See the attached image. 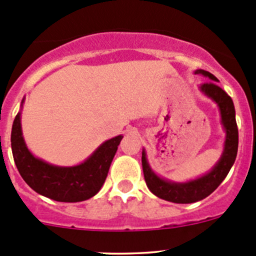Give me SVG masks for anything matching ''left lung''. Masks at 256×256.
<instances>
[{
	"label": "left lung",
	"instance_id": "obj_1",
	"mask_svg": "<svg viewBox=\"0 0 256 256\" xmlns=\"http://www.w3.org/2000/svg\"><path fill=\"white\" fill-rule=\"evenodd\" d=\"M196 74H202L210 80L203 82L200 86V92L210 98L219 108L222 116V125L226 131L224 150L216 166L204 176L188 180L184 183H176L157 176L150 167L146 158V152L142 150L144 177L148 190L158 198L174 203H194L204 200L218 188L230 171L238 154V126L236 121V109L232 98L218 86V79L209 72L198 69Z\"/></svg>",
	"mask_w": 256,
	"mask_h": 256
}]
</instances>
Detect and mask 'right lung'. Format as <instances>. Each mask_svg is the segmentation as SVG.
<instances>
[{"label": "right lung", "instance_id": "add662e5", "mask_svg": "<svg viewBox=\"0 0 256 256\" xmlns=\"http://www.w3.org/2000/svg\"><path fill=\"white\" fill-rule=\"evenodd\" d=\"M24 99L22 100V105ZM122 136L100 144L82 164L60 167L44 162L30 154L20 128V112L14 118L11 147L14 164L24 182L40 194L56 202H82L94 197L106 180L110 164Z\"/></svg>", "mask_w": 256, "mask_h": 256}]
</instances>
